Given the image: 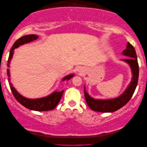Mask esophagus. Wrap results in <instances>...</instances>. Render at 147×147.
Returning a JSON list of instances; mask_svg holds the SVG:
<instances>
[{"label": "esophagus", "instance_id": "1", "mask_svg": "<svg viewBox=\"0 0 147 147\" xmlns=\"http://www.w3.org/2000/svg\"><path fill=\"white\" fill-rule=\"evenodd\" d=\"M79 72H80V74H84L85 73V72H86V71H85V69H84L83 68H82V69H80Z\"/></svg>", "mask_w": 147, "mask_h": 147}]
</instances>
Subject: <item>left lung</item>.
Wrapping results in <instances>:
<instances>
[{
    "label": "left lung",
    "mask_w": 147,
    "mask_h": 147,
    "mask_svg": "<svg viewBox=\"0 0 147 147\" xmlns=\"http://www.w3.org/2000/svg\"><path fill=\"white\" fill-rule=\"evenodd\" d=\"M122 54L129 58L121 59V61L125 62L130 66L132 72V79L130 84L124 92L117 98L111 99H95L92 98L86 92V86H84V95L86 103L92 110L99 112H113L120 108L123 107L128 103L133 95L138 84V63L137 56L135 49L133 46L128 42L126 45V49L122 51Z\"/></svg>",
    "instance_id": "1"
}]
</instances>
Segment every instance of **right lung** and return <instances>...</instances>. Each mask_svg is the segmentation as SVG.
Listing matches in <instances>:
<instances>
[{
    "mask_svg": "<svg viewBox=\"0 0 147 147\" xmlns=\"http://www.w3.org/2000/svg\"><path fill=\"white\" fill-rule=\"evenodd\" d=\"M39 36L35 34H31V35H27L25 36H23L17 40L13 44V47H12L11 51H10L9 59H8V63L7 67H10V63H11V61L13 58V54H14V50L16 48H18L21 45H23L24 44L30 43L35 40L37 39ZM7 76H8V81H9L10 88L12 92H13V96H15L16 100L19 102L21 105L25 106V108H28V109L31 110H35V111H49V110H51L55 108L57 106V104L59 103L60 100L63 95V91L62 90L61 92H58L57 90L54 91L52 92L51 94L48 95L45 97L40 98H35V99H31V98H27L26 97H24L21 94H20L17 90L14 88L13 84L11 82V74H10V70L9 68L7 69ZM74 76V74H69V75L65 76V77L62 78L61 81L63 82L66 80V81H69V80L72 78Z\"/></svg>",
    "mask_w": 147,
    "mask_h": 147,
    "instance_id": "right-lung-1",
    "label": "right lung"
}]
</instances>
